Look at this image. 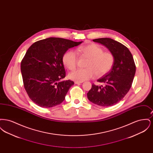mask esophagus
<instances>
[{
	"instance_id": "1",
	"label": "esophagus",
	"mask_w": 153,
	"mask_h": 153,
	"mask_svg": "<svg viewBox=\"0 0 153 153\" xmlns=\"http://www.w3.org/2000/svg\"><path fill=\"white\" fill-rule=\"evenodd\" d=\"M83 82V81H74V83L76 84H80L81 83H82Z\"/></svg>"
}]
</instances>
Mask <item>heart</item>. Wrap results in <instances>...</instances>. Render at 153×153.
I'll use <instances>...</instances> for the list:
<instances>
[{"instance_id": "1", "label": "heart", "mask_w": 153, "mask_h": 153, "mask_svg": "<svg viewBox=\"0 0 153 153\" xmlns=\"http://www.w3.org/2000/svg\"><path fill=\"white\" fill-rule=\"evenodd\" d=\"M76 52L87 57L89 59L87 64V68L77 69L69 73V78L74 81L88 80L94 77L96 74L98 76H102L109 72L114 63L113 54L109 51H103L102 47L97 44L81 46L76 49ZM76 53L69 51L63 56V64L70 71L74 70L77 66L78 58Z\"/></svg>"}]
</instances>
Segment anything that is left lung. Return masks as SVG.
<instances>
[{
    "label": "left lung",
    "mask_w": 153,
    "mask_h": 153,
    "mask_svg": "<svg viewBox=\"0 0 153 153\" xmlns=\"http://www.w3.org/2000/svg\"><path fill=\"white\" fill-rule=\"evenodd\" d=\"M109 49L114 57L111 71L98 82L104 85L92 84L88 92L90 102L102 107L112 106L121 101L131 88L136 71L134 58L128 49L123 44L109 38L93 39Z\"/></svg>",
    "instance_id": "obj_1"
}]
</instances>
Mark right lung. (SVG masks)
Instances as JSON below:
<instances>
[{"label":"right lung","mask_w":153,"mask_h":153,"mask_svg":"<svg viewBox=\"0 0 153 153\" xmlns=\"http://www.w3.org/2000/svg\"><path fill=\"white\" fill-rule=\"evenodd\" d=\"M81 42L51 37L36 41L28 49L21 69L25 89L37 105L50 108L65 100L74 82L60 81L66 75L62 57L69 49Z\"/></svg>","instance_id":"1"}]
</instances>
